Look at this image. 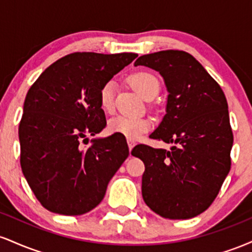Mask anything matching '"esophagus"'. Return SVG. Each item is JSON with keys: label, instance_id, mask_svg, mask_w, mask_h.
<instances>
[{"label": "esophagus", "instance_id": "esophagus-1", "mask_svg": "<svg viewBox=\"0 0 252 252\" xmlns=\"http://www.w3.org/2000/svg\"><path fill=\"white\" fill-rule=\"evenodd\" d=\"M135 141L134 140H128V147H129V150L130 152H131V149L134 148V146H135Z\"/></svg>", "mask_w": 252, "mask_h": 252}]
</instances>
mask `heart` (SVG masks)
Wrapping results in <instances>:
<instances>
[{"label":"heart","mask_w":252,"mask_h":252,"mask_svg":"<svg viewBox=\"0 0 252 252\" xmlns=\"http://www.w3.org/2000/svg\"><path fill=\"white\" fill-rule=\"evenodd\" d=\"M129 82L141 96L147 99L152 94H158L160 83L154 74L148 72H137L129 78ZM115 92L116 83L109 80L102 86L99 92V104L104 111L111 112L115 108ZM152 126L146 117L135 116H116L109 122V131L112 134H121L129 140H137Z\"/></svg>","instance_id":"heart-1"}]
</instances>
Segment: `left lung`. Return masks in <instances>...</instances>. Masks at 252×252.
<instances>
[{
  "label": "left lung",
  "mask_w": 252,
  "mask_h": 252,
  "mask_svg": "<svg viewBox=\"0 0 252 252\" xmlns=\"http://www.w3.org/2000/svg\"><path fill=\"white\" fill-rule=\"evenodd\" d=\"M138 65L158 71L168 92L166 115L149 137L173 144L170 150L144 144L132 149L146 167L143 200L163 218H193L209 209L231 168L233 135L226 98L187 52L146 54L136 60Z\"/></svg>",
  "instance_id": "1"
}]
</instances>
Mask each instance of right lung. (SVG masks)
I'll return each mask as SVG.
<instances>
[{
	"label": "right lung",
	"instance_id": "obj_1",
	"mask_svg": "<svg viewBox=\"0 0 252 252\" xmlns=\"http://www.w3.org/2000/svg\"><path fill=\"white\" fill-rule=\"evenodd\" d=\"M137 54L78 52L57 60L28 90L19 126L22 173L45 209L80 216L103 200L112 176L129 155L105 128L102 86Z\"/></svg>",
	"mask_w": 252,
	"mask_h": 252
}]
</instances>
